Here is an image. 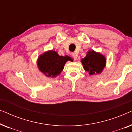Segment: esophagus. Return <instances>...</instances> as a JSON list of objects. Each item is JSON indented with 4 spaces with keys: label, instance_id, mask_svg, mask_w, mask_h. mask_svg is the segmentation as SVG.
Masks as SVG:
<instances>
[{
    "label": "esophagus",
    "instance_id": "1",
    "mask_svg": "<svg viewBox=\"0 0 132 132\" xmlns=\"http://www.w3.org/2000/svg\"><path fill=\"white\" fill-rule=\"evenodd\" d=\"M71 55H72V57H73V58L74 60H76L77 56V54L75 53H71Z\"/></svg>",
    "mask_w": 132,
    "mask_h": 132
}]
</instances>
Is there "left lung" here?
I'll use <instances>...</instances> for the list:
<instances>
[{
  "label": "left lung",
  "instance_id": "8db88e82",
  "mask_svg": "<svg viewBox=\"0 0 132 132\" xmlns=\"http://www.w3.org/2000/svg\"><path fill=\"white\" fill-rule=\"evenodd\" d=\"M81 61L85 70L89 72L90 75L100 73L106 64V59L104 56L94 50L88 52L86 57Z\"/></svg>",
  "mask_w": 132,
  "mask_h": 132
}]
</instances>
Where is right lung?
<instances>
[{
    "label": "right lung",
    "instance_id": "add662e5",
    "mask_svg": "<svg viewBox=\"0 0 132 132\" xmlns=\"http://www.w3.org/2000/svg\"><path fill=\"white\" fill-rule=\"evenodd\" d=\"M73 61L68 56H59L53 50L41 55L38 59V66L41 72L48 77H56L61 73L67 61Z\"/></svg>",
    "mask_w": 132,
    "mask_h": 132
}]
</instances>
